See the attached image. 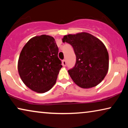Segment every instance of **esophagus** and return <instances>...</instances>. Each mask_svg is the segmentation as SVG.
<instances>
[{"instance_id":"obj_1","label":"esophagus","mask_w":128,"mask_h":128,"mask_svg":"<svg viewBox=\"0 0 128 128\" xmlns=\"http://www.w3.org/2000/svg\"><path fill=\"white\" fill-rule=\"evenodd\" d=\"M62 65L63 66H66V62L65 60H62Z\"/></svg>"}]
</instances>
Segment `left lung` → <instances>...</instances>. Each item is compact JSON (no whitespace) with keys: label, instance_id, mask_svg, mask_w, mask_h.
<instances>
[{"label":"left lung","instance_id":"obj_1","mask_svg":"<svg viewBox=\"0 0 128 128\" xmlns=\"http://www.w3.org/2000/svg\"><path fill=\"white\" fill-rule=\"evenodd\" d=\"M62 41L72 46L76 56L74 66L68 70L73 81L84 88L101 83L109 66V56L104 44L87 32L64 36Z\"/></svg>","mask_w":128,"mask_h":128}]
</instances>
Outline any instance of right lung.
Here are the masks:
<instances>
[{"label":"right lung","mask_w":128,"mask_h":128,"mask_svg":"<svg viewBox=\"0 0 128 128\" xmlns=\"http://www.w3.org/2000/svg\"><path fill=\"white\" fill-rule=\"evenodd\" d=\"M58 47L52 36H34L24 45L18 61V71L23 83L34 92L44 93L56 81L62 62Z\"/></svg>","instance_id":"obj_1"}]
</instances>
